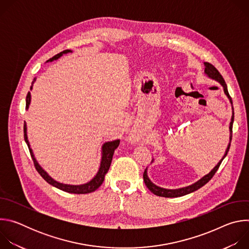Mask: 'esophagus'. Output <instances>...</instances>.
Here are the masks:
<instances>
[{
    "mask_svg": "<svg viewBox=\"0 0 249 249\" xmlns=\"http://www.w3.org/2000/svg\"><path fill=\"white\" fill-rule=\"evenodd\" d=\"M140 139H141V136H140L138 133H136V132H133V133L131 134V136H130V140H132V141H134V142L139 141Z\"/></svg>",
    "mask_w": 249,
    "mask_h": 249,
    "instance_id": "1",
    "label": "esophagus"
}]
</instances>
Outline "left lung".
Wrapping results in <instances>:
<instances>
[{
  "instance_id": "1",
  "label": "left lung",
  "mask_w": 249,
  "mask_h": 249,
  "mask_svg": "<svg viewBox=\"0 0 249 249\" xmlns=\"http://www.w3.org/2000/svg\"><path fill=\"white\" fill-rule=\"evenodd\" d=\"M204 65H205V74H206L209 78H211V79H213V80H215V81L219 82V83L223 86L225 93H226L227 96L230 98V101H231V103L232 104V99H231V95H230V93H229V91H228L227 84H226L224 78L222 77V75L220 74L219 71H218L214 66H213L212 64H210V63H208V62H205ZM233 119H234V112H233V107H232V116H231V123H230V132H231V135H230V143H229V146H228V148H227V150H226V154H225V156L223 157V159L219 161V163H218L214 168H213L208 174H206L205 176L202 177L201 179H199L197 182H195V183H193V184H191V185H189V186H186V187H183V188H179V189H165V188H161V187H160V186H157L156 184H154V183L150 180V178L148 177V173H147V168H146L145 171H144L143 177H144L145 184H146V186L150 189V191H151L152 193H154L155 195L160 196V197H165V198L181 197V196L187 195V194H189V193H192V192L198 190L199 188H201L202 186H204L206 183H208V182L211 180L212 177L215 175V173H216L217 170L219 169V167H220V165H221L223 160L227 157V155H228V153H229V150H230V147H231V138H232V123H233Z\"/></svg>"
}]
</instances>
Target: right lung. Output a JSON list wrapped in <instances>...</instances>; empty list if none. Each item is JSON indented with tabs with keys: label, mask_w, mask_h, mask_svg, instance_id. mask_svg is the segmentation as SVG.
I'll list each match as a JSON object with an SVG mask.
<instances>
[{
	"label": "right lung",
	"mask_w": 249,
	"mask_h": 249,
	"mask_svg": "<svg viewBox=\"0 0 249 249\" xmlns=\"http://www.w3.org/2000/svg\"><path fill=\"white\" fill-rule=\"evenodd\" d=\"M69 52H72V51H71V50H64V51L60 52L59 54L55 55L54 57L50 58L47 62L56 60V59L60 58L63 54H66V53H69ZM34 82H35V79L32 81L30 89H32V86H33ZM30 98H31L30 92L28 91V93L26 95V109H28V106H29V103H30ZM23 132H24V141H25V143L27 144V147L29 149L31 158L33 160L34 166H35V168H36V170L38 171V173L43 177V179L45 181H47L49 184L53 185L54 187H56V188H58L60 190H63V191L68 192V193H74V194H88V193H91V192L95 191L102 184V182L104 180V176H105L106 173H107V171H108V169L110 167L114 151L117 149V147L120 144V140H115V141H112V142H106L105 144H103V146H102V157H101V161H100L99 169H98L96 175L93 177V178L89 182H88L86 184H82V185H69V184H63V183H60V182H57L56 180H54L52 177H50L47 174V172L44 169H42V167L38 164L36 160H35L34 155L32 153V150L30 149L29 142L27 140L26 124H25V122H24V126H23Z\"/></svg>",
	"instance_id": "1"
}]
</instances>
